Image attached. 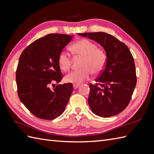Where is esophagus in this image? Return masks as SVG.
Here are the masks:
<instances>
[{
    "instance_id": "34e87169",
    "label": "esophagus",
    "mask_w": 154,
    "mask_h": 154,
    "mask_svg": "<svg viewBox=\"0 0 154 154\" xmlns=\"http://www.w3.org/2000/svg\"><path fill=\"white\" fill-rule=\"evenodd\" d=\"M80 86V85H73V89H77V88H79Z\"/></svg>"
}]
</instances>
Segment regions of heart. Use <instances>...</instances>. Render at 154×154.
Returning <instances> with one entry per match:
<instances>
[{
    "label": "heart",
    "instance_id": "b5f03b06",
    "mask_svg": "<svg viewBox=\"0 0 154 154\" xmlns=\"http://www.w3.org/2000/svg\"><path fill=\"white\" fill-rule=\"evenodd\" d=\"M71 51L75 56L83 57L81 63V69L73 71L65 77L67 83L79 85L88 79L91 72L94 75L100 73L103 70L106 62V55L103 50L97 48V45L87 39H82L71 45ZM60 67L67 71L71 67V56L64 51H61L58 58Z\"/></svg>",
    "mask_w": 154,
    "mask_h": 154
}]
</instances>
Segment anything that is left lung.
<instances>
[{
    "instance_id": "left-lung-1",
    "label": "left lung",
    "mask_w": 154,
    "mask_h": 154,
    "mask_svg": "<svg viewBox=\"0 0 154 154\" xmlns=\"http://www.w3.org/2000/svg\"><path fill=\"white\" fill-rule=\"evenodd\" d=\"M78 35L97 42L106 55L105 67L95 80L97 83L90 84L88 103L91 110L100 117L115 116L126 109L136 85L135 63L129 48L105 32Z\"/></svg>"
}]
</instances>
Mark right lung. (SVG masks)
<instances>
[{"label": "right lung", "mask_w": 154, "mask_h": 154, "mask_svg": "<svg viewBox=\"0 0 154 154\" xmlns=\"http://www.w3.org/2000/svg\"><path fill=\"white\" fill-rule=\"evenodd\" d=\"M72 38L73 35L48 34L29 45L19 58L16 73L19 99L39 119L60 116L73 92L71 83L50 88L51 83H59L63 77L59 55Z\"/></svg>", "instance_id": "add662e5"}]
</instances>
